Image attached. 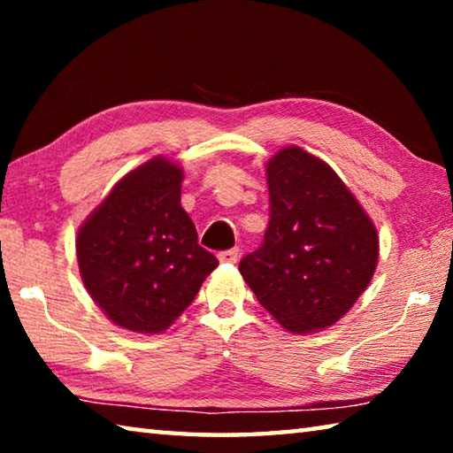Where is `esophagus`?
Here are the masks:
<instances>
[{
	"mask_svg": "<svg viewBox=\"0 0 453 453\" xmlns=\"http://www.w3.org/2000/svg\"><path fill=\"white\" fill-rule=\"evenodd\" d=\"M237 256H240V250L237 248H232V250H226V251H219V262H224V264H234L235 259H237Z\"/></svg>",
	"mask_w": 453,
	"mask_h": 453,
	"instance_id": "esophagus-1",
	"label": "esophagus"
}]
</instances>
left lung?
<instances>
[{
  "label": "left lung",
  "mask_w": 453,
  "mask_h": 453,
  "mask_svg": "<svg viewBox=\"0 0 453 453\" xmlns=\"http://www.w3.org/2000/svg\"><path fill=\"white\" fill-rule=\"evenodd\" d=\"M267 188L264 243L242 259L240 273L288 332L334 326L372 281L375 226L332 167L297 145L267 162Z\"/></svg>",
  "instance_id": "left-lung-1"
}]
</instances>
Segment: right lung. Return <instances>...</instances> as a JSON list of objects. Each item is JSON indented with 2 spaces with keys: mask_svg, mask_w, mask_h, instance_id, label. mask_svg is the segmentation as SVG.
<instances>
[{
  "mask_svg": "<svg viewBox=\"0 0 453 453\" xmlns=\"http://www.w3.org/2000/svg\"><path fill=\"white\" fill-rule=\"evenodd\" d=\"M183 170L153 157L124 175L80 227V273L113 324L159 334L194 302L218 259L181 208Z\"/></svg>",
  "mask_w": 453,
  "mask_h": 453,
  "instance_id": "1",
  "label": "right lung"
}]
</instances>
